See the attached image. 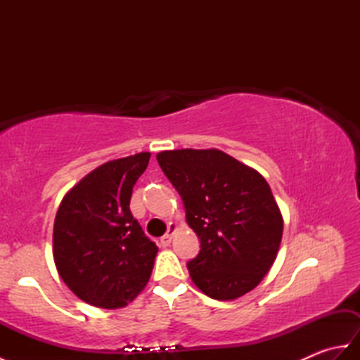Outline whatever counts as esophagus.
Masks as SVG:
<instances>
[{
    "instance_id": "esophagus-1",
    "label": "esophagus",
    "mask_w": 360,
    "mask_h": 360,
    "mask_svg": "<svg viewBox=\"0 0 360 360\" xmlns=\"http://www.w3.org/2000/svg\"><path fill=\"white\" fill-rule=\"evenodd\" d=\"M176 231H178V226H176L174 223H170V224H168V232L162 236V238H160V246H162V248L170 246L172 238H173V235H174V232H176Z\"/></svg>"
}]
</instances>
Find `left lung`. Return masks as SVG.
<instances>
[{
    "instance_id": "8db88e82",
    "label": "left lung",
    "mask_w": 360,
    "mask_h": 360,
    "mask_svg": "<svg viewBox=\"0 0 360 360\" xmlns=\"http://www.w3.org/2000/svg\"><path fill=\"white\" fill-rule=\"evenodd\" d=\"M156 159L201 241L200 254L187 263L195 285L217 300L254 289L277 258L283 235L266 179L219 150H172Z\"/></svg>"
}]
</instances>
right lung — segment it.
<instances>
[{"label":"right lung","instance_id":"1","mask_svg":"<svg viewBox=\"0 0 360 360\" xmlns=\"http://www.w3.org/2000/svg\"><path fill=\"white\" fill-rule=\"evenodd\" d=\"M150 153L110 160L63 198L53 223V262L80 300L116 309L147 285L158 246L129 210L133 187Z\"/></svg>","mask_w":360,"mask_h":360}]
</instances>
